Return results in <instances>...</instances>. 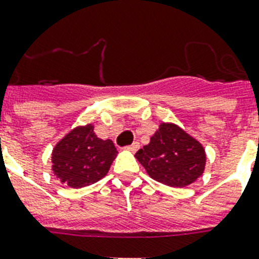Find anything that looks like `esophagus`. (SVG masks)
I'll return each instance as SVG.
<instances>
[{"label": "esophagus", "mask_w": 259, "mask_h": 259, "mask_svg": "<svg viewBox=\"0 0 259 259\" xmlns=\"http://www.w3.org/2000/svg\"><path fill=\"white\" fill-rule=\"evenodd\" d=\"M138 148H140V142H133V144H132V145H129V146H126L125 149L126 150H130V152H136V150H138Z\"/></svg>", "instance_id": "obj_1"}]
</instances>
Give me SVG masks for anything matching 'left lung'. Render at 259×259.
<instances>
[{
    "instance_id": "obj_1",
    "label": "left lung",
    "mask_w": 259,
    "mask_h": 259,
    "mask_svg": "<svg viewBox=\"0 0 259 259\" xmlns=\"http://www.w3.org/2000/svg\"><path fill=\"white\" fill-rule=\"evenodd\" d=\"M148 175L169 187H185L203 175L205 153L199 141L173 123H161L136 153Z\"/></svg>"
}]
</instances>
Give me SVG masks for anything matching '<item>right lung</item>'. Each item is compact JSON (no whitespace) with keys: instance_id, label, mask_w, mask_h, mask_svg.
Segmentation results:
<instances>
[{"instance_id":"right-lung-1","label":"right lung","mask_w":259,"mask_h":259,"mask_svg":"<svg viewBox=\"0 0 259 259\" xmlns=\"http://www.w3.org/2000/svg\"><path fill=\"white\" fill-rule=\"evenodd\" d=\"M110 140H101L94 126H78L56 144L52 152V170L71 188H82L105 177L117 157Z\"/></svg>"}]
</instances>
